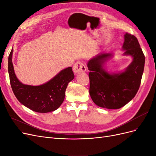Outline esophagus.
I'll use <instances>...</instances> for the list:
<instances>
[{"instance_id": "esophagus-1", "label": "esophagus", "mask_w": 156, "mask_h": 156, "mask_svg": "<svg viewBox=\"0 0 156 156\" xmlns=\"http://www.w3.org/2000/svg\"><path fill=\"white\" fill-rule=\"evenodd\" d=\"M73 70L75 74L84 72L86 71V66L81 62H77L73 65Z\"/></svg>"}]
</instances>
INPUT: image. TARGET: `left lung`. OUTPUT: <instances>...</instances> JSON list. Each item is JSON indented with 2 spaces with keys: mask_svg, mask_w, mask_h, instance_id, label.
Here are the masks:
<instances>
[{
  "mask_svg": "<svg viewBox=\"0 0 156 156\" xmlns=\"http://www.w3.org/2000/svg\"><path fill=\"white\" fill-rule=\"evenodd\" d=\"M122 49L124 56L133 58L122 72L109 73L105 67L107 61L114 56L112 53H100L88 61L89 93L94 103L100 107L120 108L135 97L139 88L145 57L136 37L126 33Z\"/></svg>",
  "mask_w": 156,
  "mask_h": 156,
  "instance_id": "8db88e82",
  "label": "left lung"
}]
</instances>
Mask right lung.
Segmentation results:
<instances>
[{
	"label": "right lung",
	"instance_id": "add662e5",
	"mask_svg": "<svg viewBox=\"0 0 156 156\" xmlns=\"http://www.w3.org/2000/svg\"><path fill=\"white\" fill-rule=\"evenodd\" d=\"M12 49L8 56V73L12 90L18 101L30 110L45 113L61 105L68 83L74 79L72 67L61 70L48 82L38 86L23 84L16 77L12 63Z\"/></svg>",
	"mask_w": 156,
	"mask_h": 156
}]
</instances>
